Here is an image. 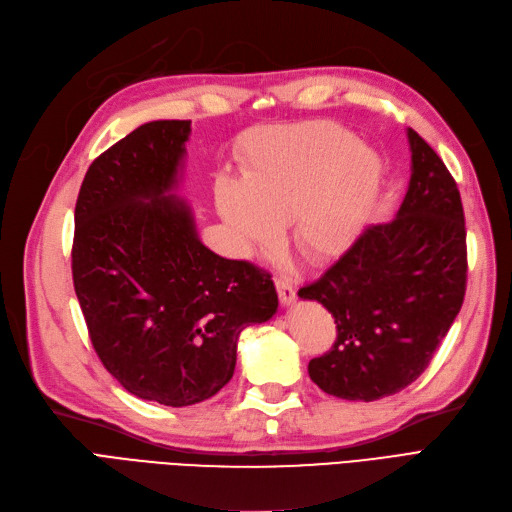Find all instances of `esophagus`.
Returning a JSON list of instances; mask_svg holds the SVG:
<instances>
[{
    "instance_id": "esophagus-1",
    "label": "esophagus",
    "mask_w": 512,
    "mask_h": 512,
    "mask_svg": "<svg viewBox=\"0 0 512 512\" xmlns=\"http://www.w3.org/2000/svg\"><path fill=\"white\" fill-rule=\"evenodd\" d=\"M275 288H277L281 305L288 307V305H292V303L296 301V290H294L290 279H286V277H275Z\"/></svg>"
}]
</instances>
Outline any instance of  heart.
<instances>
[{
	"label": "heart",
	"instance_id": "obj_1",
	"mask_svg": "<svg viewBox=\"0 0 512 512\" xmlns=\"http://www.w3.org/2000/svg\"><path fill=\"white\" fill-rule=\"evenodd\" d=\"M241 182L216 180V205L243 250L271 248L288 222L298 254L324 262L364 231L383 178L381 158L326 120L258 129L237 152Z\"/></svg>",
	"mask_w": 512,
	"mask_h": 512
}]
</instances>
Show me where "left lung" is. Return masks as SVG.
I'll return each mask as SVG.
<instances>
[{
    "label": "left lung",
    "instance_id": "left-lung-1",
    "mask_svg": "<svg viewBox=\"0 0 512 512\" xmlns=\"http://www.w3.org/2000/svg\"><path fill=\"white\" fill-rule=\"evenodd\" d=\"M411 182L392 222L370 224L313 284L298 290L337 324L328 354L309 362L330 396L373 402L398 394L428 368L466 294L460 190L413 129Z\"/></svg>",
    "mask_w": 512,
    "mask_h": 512
}]
</instances>
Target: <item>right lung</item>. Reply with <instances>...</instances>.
Listing matches in <instances>:
<instances>
[{
  "mask_svg": "<svg viewBox=\"0 0 512 512\" xmlns=\"http://www.w3.org/2000/svg\"><path fill=\"white\" fill-rule=\"evenodd\" d=\"M190 120L137 127L88 167L76 201L74 288L88 337L133 396L188 407L231 381L245 326L271 320L267 271L201 243L178 188Z\"/></svg>",
  "mask_w": 512,
  "mask_h": 512,
  "instance_id": "right-lung-1",
  "label": "right lung"
}]
</instances>
